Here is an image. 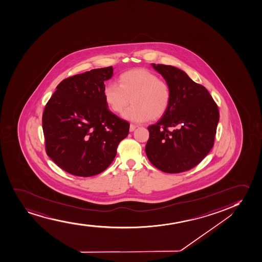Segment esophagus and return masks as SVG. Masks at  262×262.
<instances>
[{"label": "esophagus", "mask_w": 262, "mask_h": 262, "mask_svg": "<svg viewBox=\"0 0 262 262\" xmlns=\"http://www.w3.org/2000/svg\"><path fill=\"white\" fill-rule=\"evenodd\" d=\"M136 128H137L136 125H134V124H130V125H129V132H130V133H133V132L135 130Z\"/></svg>", "instance_id": "obj_1"}]
</instances>
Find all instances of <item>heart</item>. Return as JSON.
Masks as SVG:
<instances>
[{
	"mask_svg": "<svg viewBox=\"0 0 262 262\" xmlns=\"http://www.w3.org/2000/svg\"><path fill=\"white\" fill-rule=\"evenodd\" d=\"M106 105L114 113H121L129 103L123 117L135 123L156 120L167 112L171 103V89L156 74L144 69L125 71L118 77V84L110 82L103 91Z\"/></svg>",
	"mask_w": 262,
	"mask_h": 262,
	"instance_id": "heart-1",
	"label": "heart"
}]
</instances>
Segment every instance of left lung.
Wrapping results in <instances>:
<instances>
[{
	"mask_svg": "<svg viewBox=\"0 0 262 262\" xmlns=\"http://www.w3.org/2000/svg\"><path fill=\"white\" fill-rule=\"evenodd\" d=\"M171 89L167 112L148 127L145 146L155 167L167 173H180L199 165L214 144L220 113L208 91L185 71L171 65L151 63Z\"/></svg>",
	"mask_w": 262,
	"mask_h": 262,
	"instance_id": "obj_1",
	"label": "left lung"
}]
</instances>
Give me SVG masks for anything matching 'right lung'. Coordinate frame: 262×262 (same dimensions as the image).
<instances>
[{
    "label": "right lung",
    "instance_id": "obj_1",
    "mask_svg": "<svg viewBox=\"0 0 262 262\" xmlns=\"http://www.w3.org/2000/svg\"><path fill=\"white\" fill-rule=\"evenodd\" d=\"M112 75L110 66L62 80L45 106L47 155L75 176H94L109 167L129 133V123L113 114L103 100L104 82Z\"/></svg>",
    "mask_w": 262,
    "mask_h": 262
}]
</instances>
